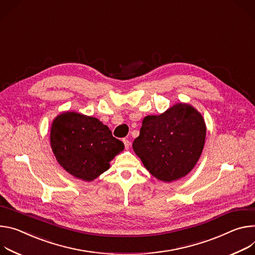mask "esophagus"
I'll return each mask as SVG.
<instances>
[{
	"label": "esophagus",
	"mask_w": 255,
	"mask_h": 255,
	"mask_svg": "<svg viewBox=\"0 0 255 255\" xmlns=\"http://www.w3.org/2000/svg\"><path fill=\"white\" fill-rule=\"evenodd\" d=\"M123 142H124V144H125L126 149H128V147H129V145H130V142H129V140H128V138H124V139H123Z\"/></svg>",
	"instance_id": "34e87169"
}]
</instances>
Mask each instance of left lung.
I'll return each instance as SVG.
<instances>
[{"mask_svg": "<svg viewBox=\"0 0 255 255\" xmlns=\"http://www.w3.org/2000/svg\"><path fill=\"white\" fill-rule=\"evenodd\" d=\"M206 132L201 113L178 103L160 116L146 117L132 149L153 176L171 182L189 173L199 161Z\"/></svg>", "mask_w": 255, "mask_h": 255, "instance_id": "8db88e82", "label": "left lung"}]
</instances>
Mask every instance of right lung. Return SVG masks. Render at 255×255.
<instances>
[{
  "label": "right lung",
  "instance_id": "1",
  "mask_svg": "<svg viewBox=\"0 0 255 255\" xmlns=\"http://www.w3.org/2000/svg\"><path fill=\"white\" fill-rule=\"evenodd\" d=\"M50 145L66 171L85 181L106 171L109 162L125 148L99 120L69 111L53 121Z\"/></svg>",
  "mask_w": 255,
  "mask_h": 255
}]
</instances>
